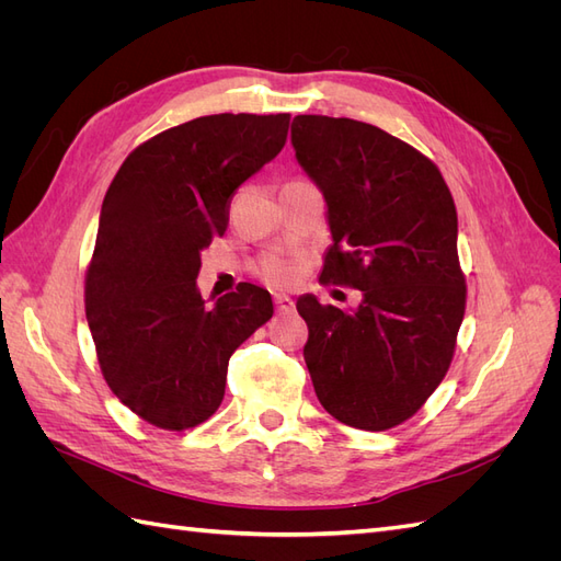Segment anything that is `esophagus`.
<instances>
[{
	"instance_id": "esophagus-1",
	"label": "esophagus",
	"mask_w": 561,
	"mask_h": 561,
	"mask_svg": "<svg viewBox=\"0 0 561 561\" xmlns=\"http://www.w3.org/2000/svg\"><path fill=\"white\" fill-rule=\"evenodd\" d=\"M274 301H276L278 313H287V311H293V307H295V301L287 297V295H276Z\"/></svg>"
}]
</instances>
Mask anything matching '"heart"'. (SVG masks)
Instances as JSON below:
<instances>
[{
	"instance_id": "obj_1",
	"label": "heart",
	"mask_w": 561,
	"mask_h": 561,
	"mask_svg": "<svg viewBox=\"0 0 561 561\" xmlns=\"http://www.w3.org/2000/svg\"><path fill=\"white\" fill-rule=\"evenodd\" d=\"M260 274L274 285H283V283H290L295 278V264L280 260V257H271L262 264Z\"/></svg>"
}]
</instances>
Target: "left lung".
<instances>
[{
    "label": "left lung",
    "mask_w": 561,
    "mask_h": 561,
    "mask_svg": "<svg viewBox=\"0 0 561 561\" xmlns=\"http://www.w3.org/2000/svg\"><path fill=\"white\" fill-rule=\"evenodd\" d=\"M293 147L328 201L332 245L320 280L363 293L355 311L297 299L309 325L304 360L336 421L388 431L445 379L463 322L451 192L419 149L355 118L299 114Z\"/></svg>",
    "instance_id": "8db88e82"
}]
</instances>
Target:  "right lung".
<instances>
[{"mask_svg":"<svg viewBox=\"0 0 561 561\" xmlns=\"http://www.w3.org/2000/svg\"><path fill=\"white\" fill-rule=\"evenodd\" d=\"M290 114H210L135 147L100 210L87 320L100 369L130 412L186 431L222 404L231 353L274 316L241 283L206 307L201 250L229 225L233 192L274 159Z\"/></svg>","mask_w":561,"mask_h":561,"instance_id":"obj_1","label":"right lung"}]
</instances>
